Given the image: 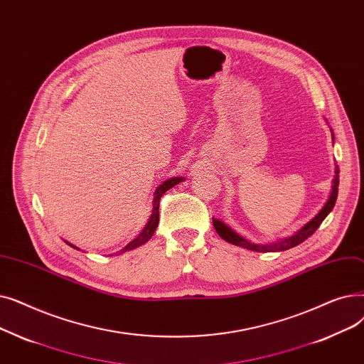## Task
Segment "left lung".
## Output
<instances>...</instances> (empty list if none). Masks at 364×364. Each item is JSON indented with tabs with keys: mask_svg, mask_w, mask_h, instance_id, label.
Wrapping results in <instances>:
<instances>
[{
	"mask_svg": "<svg viewBox=\"0 0 364 364\" xmlns=\"http://www.w3.org/2000/svg\"><path fill=\"white\" fill-rule=\"evenodd\" d=\"M332 139L333 137V132H332ZM338 185H339V168L336 166L335 168V178H333V185H332V191L331 196H328L326 204L321 207V210L311 219L309 222H306L304 227L296 231L293 235L286 237V238H280L277 241H272V243L268 245H257V243H252L250 240H247L246 237L240 235L238 232H235L231 227H228L227 223L213 218V227L216 230V232L220 235V238H223L225 241H228V243L234 245V246H240V247H245L249 249L252 252H283L287 249L295 247L298 245H301L302 241H305L308 237L313 235L316 232V230L320 227L321 222L326 219V216L333 210L336 198H338Z\"/></svg>",
	"mask_w": 364,
	"mask_h": 364,
	"instance_id": "1",
	"label": "left lung"
}]
</instances>
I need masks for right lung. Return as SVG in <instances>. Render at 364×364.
Wrapping results in <instances>:
<instances>
[{
    "instance_id": "1",
    "label": "right lung",
    "mask_w": 364,
    "mask_h": 364,
    "mask_svg": "<svg viewBox=\"0 0 364 364\" xmlns=\"http://www.w3.org/2000/svg\"><path fill=\"white\" fill-rule=\"evenodd\" d=\"M182 181H183V178H170V179L164 181L157 189H155L154 200H152V213H151V216H149V220H148L146 225H145V228L141 231V234L137 235L134 240H132L126 247L121 249L119 253H124V252L133 250V249H136V247H139V246L145 245L146 241L154 235L155 230H157V227H159V220H160V212H159V209H160V198H161V196H163L166 191H168L170 188H173L175 185L181 183ZM66 245L74 247V249H77V250H80L77 246H74V245H71V243H68V241H66ZM119 253H118V255H119Z\"/></svg>"
}]
</instances>
